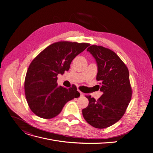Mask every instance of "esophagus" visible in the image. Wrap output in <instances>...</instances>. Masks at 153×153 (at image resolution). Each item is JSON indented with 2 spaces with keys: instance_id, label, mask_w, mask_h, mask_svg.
Here are the masks:
<instances>
[{
  "instance_id": "1",
  "label": "esophagus",
  "mask_w": 153,
  "mask_h": 153,
  "mask_svg": "<svg viewBox=\"0 0 153 153\" xmlns=\"http://www.w3.org/2000/svg\"><path fill=\"white\" fill-rule=\"evenodd\" d=\"M79 93H80V94H81V96H84V94H83V93H82V92H81V91H79Z\"/></svg>"
}]
</instances>
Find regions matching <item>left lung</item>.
Instances as JSON below:
<instances>
[{
	"label": "left lung",
	"instance_id": "left-lung-1",
	"mask_svg": "<svg viewBox=\"0 0 153 153\" xmlns=\"http://www.w3.org/2000/svg\"><path fill=\"white\" fill-rule=\"evenodd\" d=\"M87 51L96 59V79L100 82L102 95L97 101L91 96L87 108L82 109L85 120L93 127H109L120 119L131 101L132 89L127 66L114 52L100 45H92Z\"/></svg>",
	"mask_w": 153,
	"mask_h": 153
}]
</instances>
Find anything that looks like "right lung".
Listing matches in <instances>:
<instances>
[{"instance_id": "1", "label": "right lung", "mask_w": 153, "mask_h": 153, "mask_svg": "<svg viewBox=\"0 0 153 153\" xmlns=\"http://www.w3.org/2000/svg\"><path fill=\"white\" fill-rule=\"evenodd\" d=\"M90 44L60 41L44 49L32 61L24 82L25 97L31 111L37 116L51 119L64 105L80 96L75 85L67 89L57 86L59 74L69 71L72 61Z\"/></svg>"}]
</instances>
